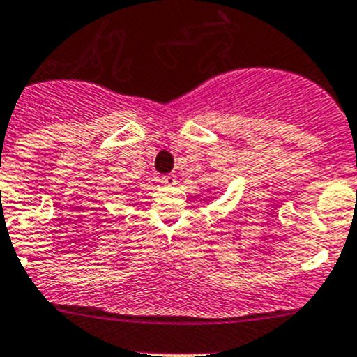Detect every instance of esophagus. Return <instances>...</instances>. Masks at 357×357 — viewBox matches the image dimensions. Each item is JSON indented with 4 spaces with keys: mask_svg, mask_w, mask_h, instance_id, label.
<instances>
[{
    "mask_svg": "<svg viewBox=\"0 0 357 357\" xmlns=\"http://www.w3.org/2000/svg\"><path fill=\"white\" fill-rule=\"evenodd\" d=\"M160 183L165 186H174L178 183V179H176L174 174H165L160 178Z\"/></svg>",
    "mask_w": 357,
    "mask_h": 357,
    "instance_id": "1",
    "label": "esophagus"
}]
</instances>
